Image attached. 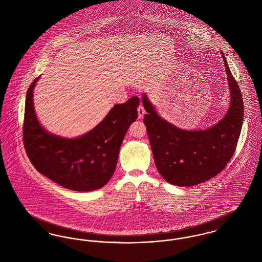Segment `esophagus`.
<instances>
[{
  "instance_id": "1",
  "label": "esophagus",
  "mask_w": 262,
  "mask_h": 262,
  "mask_svg": "<svg viewBox=\"0 0 262 262\" xmlns=\"http://www.w3.org/2000/svg\"><path fill=\"white\" fill-rule=\"evenodd\" d=\"M137 112H138V119H142L143 118V116H144V114H145V110H144V108H143V106L142 105H139L138 106V108H137Z\"/></svg>"
}]
</instances>
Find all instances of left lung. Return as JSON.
I'll return each instance as SVG.
<instances>
[{
    "label": "left lung",
    "instance_id": "obj_1",
    "mask_svg": "<svg viewBox=\"0 0 262 262\" xmlns=\"http://www.w3.org/2000/svg\"><path fill=\"white\" fill-rule=\"evenodd\" d=\"M230 89V107L217 124L199 130H187L167 122L156 112L146 94L142 104L147 114L144 125L154 162L163 179L179 187H192L219 174L232 158L244 121V103L239 88L224 54Z\"/></svg>",
    "mask_w": 262,
    "mask_h": 262
}]
</instances>
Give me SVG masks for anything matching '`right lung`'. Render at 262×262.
<instances>
[{
	"mask_svg": "<svg viewBox=\"0 0 262 262\" xmlns=\"http://www.w3.org/2000/svg\"><path fill=\"white\" fill-rule=\"evenodd\" d=\"M38 79L25 99L24 143L30 162L40 174L69 189L91 191L104 187L115 172L125 134L137 120L139 98L116 104L94 128L67 138L47 132L38 121L33 103Z\"/></svg>",
	"mask_w": 262,
	"mask_h": 262,
	"instance_id": "right-lung-1",
	"label": "right lung"
}]
</instances>
